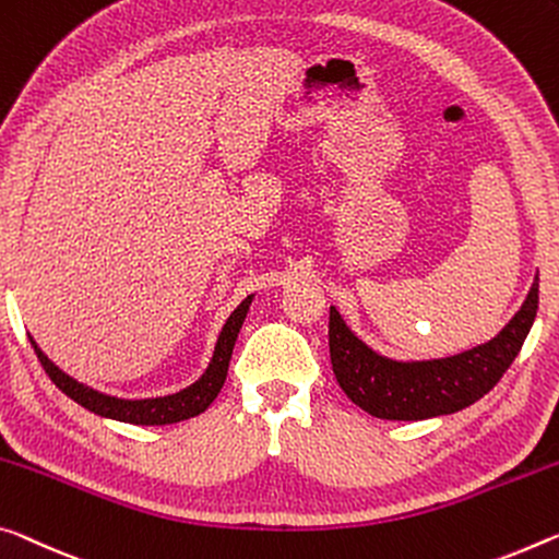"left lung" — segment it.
Returning <instances> with one entry per match:
<instances>
[{"instance_id":"left-lung-1","label":"left lung","mask_w":559,"mask_h":559,"mask_svg":"<svg viewBox=\"0 0 559 559\" xmlns=\"http://www.w3.org/2000/svg\"><path fill=\"white\" fill-rule=\"evenodd\" d=\"M539 278L502 331L483 345L448 358L395 360L380 356L350 331L331 306L328 345L343 393L380 420H425L480 401L512 366L537 316Z\"/></svg>"}]
</instances>
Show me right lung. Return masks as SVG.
<instances>
[{
  "label": "right lung",
  "instance_id": "add662e5",
  "mask_svg": "<svg viewBox=\"0 0 559 559\" xmlns=\"http://www.w3.org/2000/svg\"><path fill=\"white\" fill-rule=\"evenodd\" d=\"M251 300H253V294L246 296L241 304H238L236 311L228 316V321L218 333L214 356H211L209 368L203 370V376L199 380H193L191 385H186L181 391L168 393V395H156V397L106 395L92 385L79 383L76 378H72L59 366H55V362L44 356V350L39 348L32 335H29V343L34 353H37L41 368L47 370V376L51 378V383H55L61 393L72 397L74 403L86 407L88 413L102 415V418H109V420L131 423V425H171V423L197 418L199 413L206 411V407L216 401L221 388H224L238 331H241V325L246 321Z\"/></svg>",
  "mask_w": 559,
  "mask_h": 559
}]
</instances>
